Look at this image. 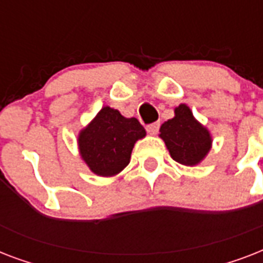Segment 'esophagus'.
I'll return each instance as SVG.
<instances>
[{"label": "esophagus", "mask_w": 263, "mask_h": 263, "mask_svg": "<svg viewBox=\"0 0 263 263\" xmlns=\"http://www.w3.org/2000/svg\"><path fill=\"white\" fill-rule=\"evenodd\" d=\"M147 132L150 135H156L158 129H160V123H153V124H148L147 127H146Z\"/></svg>", "instance_id": "obj_1"}]
</instances>
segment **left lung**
Instances as JSON below:
<instances>
[{
	"mask_svg": "<svg viewBox=\"0 0 263 263\" xmlns=\"http://www.w3.org/2000/svg\"><path fill=\"white\" fill-rule=\"evenodd\" d=\"M160 132L173 160L188 166L199 164L212 146L209 131L194 119L184 103L176 107L175 117L165 121Z\"/></svg>",
	"mask_w": 263,
	"mask_h": 263,
	"instance_id": "left-lung-1",
	"label": "left lung"
}]
</instances>
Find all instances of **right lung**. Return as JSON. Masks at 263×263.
<instances>
[{
  "label": "right lung",
  "mask_w": 263,
  "mask_h": 263,
  "mask_svg": "<svg viewBox=\"0 0 263 263\" xmlns=\"http://www.w3.org/2000/svg\"><path fill=\"white\" fill-rule=\"evenodd\" d=\"M144 136L143 125L135 117L125 119L116 109L102 107L80 132V154L95 175H117L129 164L136 140Z\"/></svg>",
  "instance_id": "obj_1"
}]
</instances>
